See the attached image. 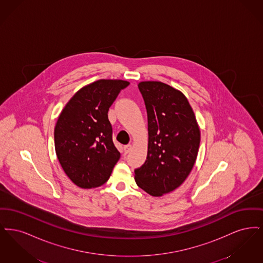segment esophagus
<instances>
[{
    "label": "esophagus",
    "instance_id": "obj_1",
    "mask_svg": "<svg viewBox=\"0 0 263 263\" xmlns=\"http://www.w3.org/2000/svg\"><path fill=\"white\" fill-rule=\"evenodd\" d=\"M131 150H132V145H126V146H124V153H125L126 155L128 153H130Z\"/></svg>",
    "mask_w": 263,
    "mask_h": 263
}]
</instances>
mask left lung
<instances>
[{"instance_id":"obj_1","label":"left lung","mask_w":263,"mask_h":263,"mask_svg":"<svg viewBox=\"0 0 263 263\" xmlns=\"http://www.w3.org/2000/svg\"><path fill=\"white\" fill-rule=\"evenodd\" d=\"M148 114V154L135 170L138 186L152 196L179 187L197 158L200 129L187 99L162 82L138 85Z\"/></svg>"}]
</instances>
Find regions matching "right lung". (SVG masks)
Instances as JSON below:
<instances>
[{
  "instance_id": "add662e5",
  "label": "right lung",
  "mask_w": 263,
  "mask_h": 263,
  "mask_svg": "<svg viewBox=\"0 0 263 263\" xmlns=\"http://www.w3.org/2000/svg\"><path fill=\"white\" fill-rule=\"evenodd\" d=\"M122 80H99L78 90L63 108L54 129L55 151L67 176L81 188L105 183L120 153L112 141L108 109L121 89Z\"/></svg>"
}]
</instances>
